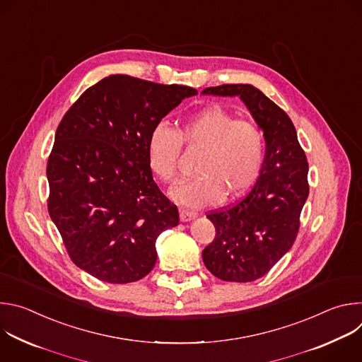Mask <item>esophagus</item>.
<instances>
[{"instance_id": "obj_1", "label": "esophagus", "mask_w": 362, "mask_h": 362, "mask_svg": "<svg viewBox=\"0 0 362 362\" xmlns=\"http://www.w3.org/2000/svg\"><path fill=\"white\" fill-rule=\"evenodd\" d=\"M179 216H180V221H182V222H190V221H193V219L197 218V214H196V212H192V211L180 209Z\"/></svg>"}]
</instances>
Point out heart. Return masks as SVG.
Returning <instances> with one entry per match:
<instances>
[{
	"label": "heart",
	"instance_id": "obj_1",
	"mask_svg": "<svg viewBox=\"0 0 362 362\" xmlns=\"http://www.w3.org/2000/svg\"><path fill=\"white\" fill-rule=\"evenodd\" d=\"M182 143L202 147L196 177L170 189L177 203L204 206L235 199L247 192L259 177L267 154L262 130L252 122L236 120L221 106L204 107L190 116L175 132L166 124L154 127L147 140V163L163 182H173Z\"/></svg>",
	"mask_w": 362,
	"mask_h": 362
}]
</instances>
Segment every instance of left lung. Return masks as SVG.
Returning a JSON list of instances; mask_svg holds the SVG:
<instances>
[{
	"instance_id": "8db88e82",
	"label": "left lung",
	"mask_w": 362,
	"mask_h": 362,
	"mask_svg": "<svg viewBox=\"0 0 362 362\" xmlns=\"http://www.w3.org/2000/svg\"><path fill=\"white\" fill-rule=\"evenodd\" d=\"M239 97L264 132L267 154L252 190L232 208L208 215L216 238L202 252L216 278L252 282L262 278L292 247L308 199V162L289 116L252 84H223L202 91Z\"/></svg>"
}]
</instances>
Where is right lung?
Returning <instances> with one entry per match:
<instances>
[{
    "label": "right lung",
    "instance_id": "add662e5",
    "mask_svg": "<svg viewBox=\"0 0 362 362\" xmlns=\"http://www.w3.org/2000/svg\"><path fill=\"white\" fill-rule=\"evenodd\" d=\"M196 88L113 74L87 88L60 122L47 163L48 214L71 261L91 276L129 284L156 264V239L177 226L159 190L147 140Z\"/></svg>",
    "mask_w": 362,
    "mask_h": 362
}]
</instances>
